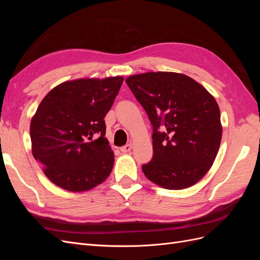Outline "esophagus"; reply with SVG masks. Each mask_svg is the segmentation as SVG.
Returning <instances> with one entry per match:
<instances>
[{
  "instance_id": "1",
  "label": "esophagus",
  "mask_w": 260,
  "mask_h": 260,
  "mask_svg": "<svg viewBox=\"0 0 260 260\" xmlns=\"http://www.w3.org/2000/svg\"><path fill=\"white\" fill-rule=\"evenodd\" d=\"M132 149V144L130 143V144H127V145H124V146H122V147H120V151L122 152V153H128V152H130Z\"/></svg>"
}]
</instances>
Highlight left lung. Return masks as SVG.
<instances>
[{
    "instance_id": "1",
    "label": "left lung",
    "mask_w": 260,
    "mask_h": 260,
    "mask_svg": "<svg viewBox=\"0 0 260 260\" xmlns=\"http://www.w3.org/2000/svg\"><path fill=\"white\" fill-rule=\"evenodd\" d=\"M153 125V157L142 170L169 190L192 186L207 174L221 142L215 98L192 78L146 73L125 79Z\"/></svg>"
}]
</instances>
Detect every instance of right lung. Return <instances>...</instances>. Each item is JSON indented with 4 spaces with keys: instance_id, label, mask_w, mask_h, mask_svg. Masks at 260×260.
<instances>
[{
    "instance_id": "add662e5",
    "label": "right lung",
    "mask_w": 260,
    "mask_h": 260,
    "mask_svg": "<svg viewBox=\"0 0 260 260\" xmlns=\"http://www.w3.org/2000/svg\"><path fill=\"white\" fill-rule=\"evenodd\" d=\"M122 82V77L66 81L42 100L30 123L31 145L54 184L82 192L111 175L114 152L104 118Z\"/></svg>"
}]
</instances>
